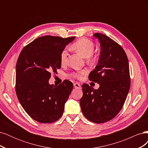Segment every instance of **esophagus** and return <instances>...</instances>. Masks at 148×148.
Instances as JSON below:
<instances>
[{"label":"esophagus","instance_id":"obj_1","mask_svg":"<svg viewBox=\"0 0 148 148\" xmlns=\"http://www.w3.org/2000/svg\"><path fill=\"white\" fill-rule=\"evenodd\" d=\"M73 86L75 88H78V89H80L81 88V85H80L79 83H75L73 84Z\"/></svg>","mask_w":148,"mask_h":148}]
</instances>
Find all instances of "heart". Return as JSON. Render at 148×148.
Returning a JSON list of instances; mask_svg holds the SVG:
<instances>
[{
    "label": "heart",
    "mask_w": 148,
    "mask_h": 148,
    "mask_svg": "<svg viewBox=\"0 0 148 148\" xmlns=\"http://www.w3.org/2000/svg\"><path fill=\"white\" fill-rule=\"evenodd\" d=\"M72 48L84 57L88 58L89 62L94 63L97 60V57L92 54L95 49V45L90 40L84 38L79 39L73 44ZM67 56H68V53L65 49L61 52L60 60L62 65L66 64L67 61ZM86 70H83L79 71V73H72L71 76L77 79H82V75L86 74Z\"/></svg>",
    "instance_id": "1"
}]
</instances>
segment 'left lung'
<instances>
[{"label":"left lung","mask_w":148,"mask_h":148,"mask_svg":"<svg viewBox=\"0 0 148 148\" xmlns=\"http://www.w3.org/2000/svg\"><path fill=\"white\" fill-rule=\"evenodd\" d=\"M94 36L99 39L101 50L89 79L99 84V88L94 89L84 83L79 103L85 117L102 123L114 119L122 109L130 87V76L128 57L122 46L103 34Z\"/></svg>","instance_id":"left-lung-1"}]
</instances>
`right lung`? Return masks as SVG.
<instances>
[{
	"instance_id": "1",
	"label": "right lung",
	"mask_w": 148,
	"mask_h": 148,
	"mask_svg": "<svg viewBox=\"0 0 148 148\" xmlns=\"http://www.w3.org/2000/svg\"><path fill=\"white\" fill-rule=\"evenodd\" d=\"M75 37L44 36L22 49L16 65L15 91L21 106L39 123L59 120L72 91L73 83L64 80L59 86L49 84L51 73L61 68L60 56Z\"/></svg>"
}]
</instances>
